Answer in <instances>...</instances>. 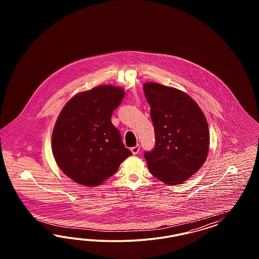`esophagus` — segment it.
<instances>
[{"mask_svg": "<svg viewBox=\"0 0 259 259\" xmlns=\"http://www.w3.org/2000/svg\"><path fill=\"white\" fill-rule=\"evenodd\" d=\"M140 148H141V146L139 145V144H137L136 146H134L131 148V152L133 153V155H137V154H139V152H140Z\"/></svg>", "mask_w": 259, "mask_h": 259, "instance_id": "obj_1", "label": "esophagus"}]
</instances>
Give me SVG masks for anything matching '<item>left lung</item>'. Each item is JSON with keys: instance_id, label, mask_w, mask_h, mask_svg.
Here are the masks:
<instances>
[{"instance_id": "1", "label": "left lung", "mask_w": 259, "mask_h": 259, "mask_svg": "<svg viewBox=\"0 0 259 259\" xmlns=\"http://www.w3.org/2000/svg\"><path fill=\"white\" fill-rule=\"evenodd\" d=\"M156 144L144 157L151 174L169 185L181 184L199 170L209 150V128L201 109L181 90L147 82Z\"/></svg>"}]
</instances>
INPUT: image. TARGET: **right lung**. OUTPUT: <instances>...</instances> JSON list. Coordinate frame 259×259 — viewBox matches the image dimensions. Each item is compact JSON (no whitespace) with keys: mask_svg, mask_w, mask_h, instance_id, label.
<instances>
[{"mask_svg":"<svg viewBox=\"0 0 259 259\" xmlns=\"http://www.w3.org/2000/svg\"><path fill=\"white\" fill-rule=\"evenodd\" d=\"M124 94L119 87L100 85L73 97L60 113L52 151L57 164L73 181L99 185L132 155L111 121Z\"/></svg>","mask_w":259,"mask_h":259,"instance_id":"1","label":"right lung"}]
</instances>
